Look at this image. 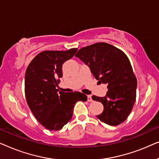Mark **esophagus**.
<instances>
[{
    "label": "esophagus",
    "instance_id": "obj_1",
    "mask_svg": "<svg viewBox=\"0 0 159 159\" xmlns=\"http://www.w3.org/2000/svg\"><path fill=\"white\" fill-rule=\"evenodd\" d=\"M88 101L89 102H92L93 101V98L91 95H88Z\"/></svg>",
    "mask_w": 159,
    "mask_h": 159
}]
</instances>
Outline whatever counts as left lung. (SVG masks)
Segmentation results:
<instances>
[{
    "label": "left lung",
    "mask_w": 159,
    "mask_h": 159,
    "mask_svg": "<svg viewBox=\"0 0 159 159\" xmlns=\"http://www.w3.org/2000/svg\"><path fill=\"white\" fill-rule=\"evenodd\" d=\"M76 57L89 66L100 83L107 84L104 97L93 95V100L103 105V111L96 117L111 126L125 121L136 100L137 80L126 54L106 43H98L80 49Z\"/></svg>",
    "instance_id": "left-lung-1"
}]
</instances>
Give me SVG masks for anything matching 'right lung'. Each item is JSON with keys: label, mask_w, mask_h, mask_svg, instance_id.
Here are the masks:
<instances>
[{"label": "right lung", "mask_w": 159, "mask_h": 159, "mask_svg": "<svg viewBox=\"0 0 159 159\" xmlns=\"http://www.w3.org/2000/svg\"><path fill=\"white\" fill-rule=\"evenodd\" d=\"M77 48L66 51H46L37 55L25 73V96L39 122L47 129L59 130L71 120L74 106L88 97L80 92L65 93L57 89L62 77V65L75 56Z\"/></svg>", "instance_id": "right-lung-1"}]
</instances>
